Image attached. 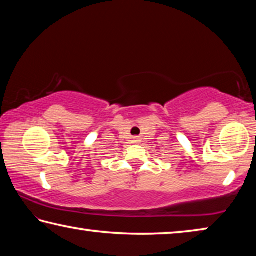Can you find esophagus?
I'll return each instance as SVG.
<instances>
[{"label": "esophagus", "instance_id": "obj_1", "mask_svg": "<svg viewBox=\"0 0 256 256\" xmlns=\"http://www.w3.org/2000/svg\"><path fill=\"white\" fill-rule=\"evenodd\" d=\"M132 142H134V144H140V137H134L132 138Z\"/></svg>", "mask_w": 256, "mask_h": 256}]
</instances>
